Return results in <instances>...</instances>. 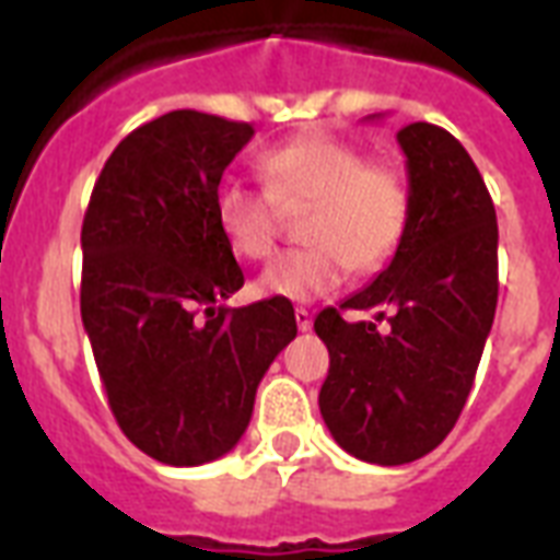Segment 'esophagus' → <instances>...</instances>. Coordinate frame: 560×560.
Returning <instances> with one entry per match:
<instances>
[{"label":"esophagus","mask_w":560,"mask_h":560,"mask_svg":"<svg viewBox=\"0 0 560 560\" xmlns=\"http://www.w3.org/2000/svg\"><path fill=\"white\" fill-rule=\"evenodd\" d=\"M293 317H296L299 331H311V326H314V319H311V311L296 308V311H293Z\"/></svg>","instance_id":"34e87169"}]
</instances>
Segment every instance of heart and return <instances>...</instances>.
<instances>
[{"label": "heart", "instance_id": "1", "mask_svg": "<svg viewBox=\"0 0 560 560\" xmlns=\"http://www.w3.org/2000/svg\"><path fill=\"white\" fill-rule=\"evenodd\" d=\"M258 173L267 190H217V225L234 255L270 258L281 208L302 205H308L302 237L311 243L261 272L264 296L311 302L340 288L349 270L373 276L394 261L411 225V190L396 166L366 161L358 147L317 131L264 152Z\"/></svg>", "mask_w": 560, "mask_h": 560}]
</instances>
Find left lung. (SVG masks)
Returning <instances> with one entry per match:
<instances>
[{"label": "left lung", "instance_id": "obj_1", "mask_svg": "<svg viewBox=\"0 0 560 560\" xmlns=\"http://www.w3.org/2000/svg\"><path fill=\"white\" fill-rule=\"evenodd\" d=\"M411 225L387 270L340 305L375 310L349 324L323 308L328 347L319 413L349 455L396 467L438 446L458 422L493 326L499 229L479 166L450 131L411 122L399 135Z\"/></svg>", "mask_w": 560, "mask_h": 560}]
</instances>
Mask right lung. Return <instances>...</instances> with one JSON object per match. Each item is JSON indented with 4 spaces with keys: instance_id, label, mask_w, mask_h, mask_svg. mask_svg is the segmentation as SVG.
<instances>
[{
    "instance_id": "1",
    "label": "right lung",
    "mask_w": 560,
    "mask_h": 560,
    "mask_svg": "<svg viewBox=\"0 0 560 560\" xmlns=\"http://www.w3.org/2000/svg\"><path fill=\"white\" fill-rule=\"evenodd\" d=\"M249 122L170 110L102 166L81 225V323L119 429L149 458L199 467L234 450L255 390L296 337L290 299L225 308L243 270L217 190Z\"/></svg>"
}]
</instances>
